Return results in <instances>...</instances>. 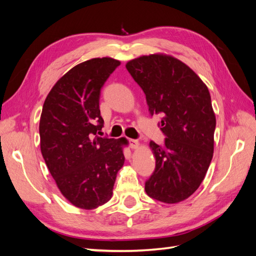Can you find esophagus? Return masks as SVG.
Masks as SVG:
<instances>
[{
  "mask_svg": "<svg viewBox=\"0 0 256 256\" xmlns=\"http://www.w3.org/2000/svg\"><path fill=\"white\" fill-rule=\"evenodd\" d=\"M138 145H140V143H138V140H134V138H129V146L131 147V148L136 150V148H138Z\"/></svg>",
  "mask_w": 256,
  "mask_h": 256,
  "instance_id": "esophagus-1",
  "label": "esophagus"
}]
</instances>
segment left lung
<instances>
[{"label": "left lung", "mask_w": 256, "mask_h": 256, "mask_svg": "<svg viewBox=\"0 0 256 256\" xmlns=\"http://www.w3.org/2000/svg\"><path fill=\"white\" fill-rule=\"evenodd\" d=\"M146 96L150 115L160 114L164 145L150 141L156 168L145 182L147 196L174 204L194 193L214 154L216 116L200 76L166 54L143 56L126 64Z\"/></svg>", "instance_id": "obj_1"}]
</instances>
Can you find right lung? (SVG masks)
Segmentation results:
<instances>
[{
  "label": "right lung",
  "instance_id": "add662e5",
  "mask_svg": "<svg viewBox=\"0 0 256 256\" xmlns=\"http://www.w3.org/2000/svg\"><path fill=\"white\" fill-rule=\"evenodd\" d=\"M120 65L118 60L97 58L74 66L54 84L42 106V157L62 194L82 209L97 208L112 198L125 162V138L97 136L104 127L100 90Z\"/></svg>",
  "mask_w": 256,
  "mask_h": 256
}]
</instances>
